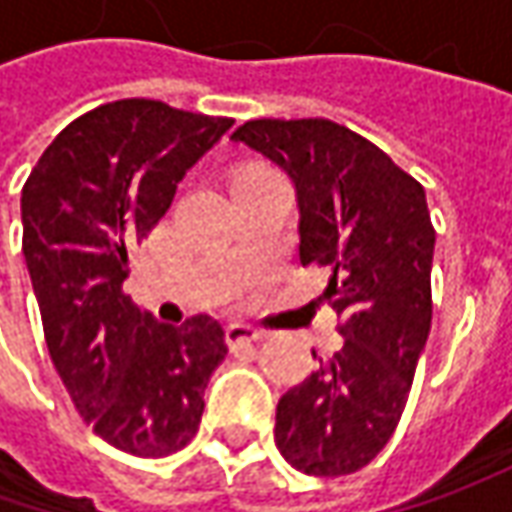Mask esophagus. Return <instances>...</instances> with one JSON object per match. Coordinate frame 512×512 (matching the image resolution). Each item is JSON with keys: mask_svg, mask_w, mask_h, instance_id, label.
I'll use <instances>...</instances> for the list:
<instances>
[{"mask_svg": "<svg viewBox=\"0 0 512 512\" xmlns=\"http://www.w3.org/2000/svg\"><path fill=\"white\" fill-rule=\"evenodd\" d=\"M225 339L230 347H236V344L262 342V339H265V330H256V327L242 325V322H233V325H227Z\"/></svg>", "mask_w": 512, "mask_h": 512, "instance_id": "esophagus-1", "label": "esophagus"}]
</instances>
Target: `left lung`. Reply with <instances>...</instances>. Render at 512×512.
I'll return each instance as SVG.
<instances>
[{"label": "left lung", "mask_w": 512, "mask_h": 512, "mask_svg": "<svg viewBox=\"0 0 512 512\" xmlns=\"http://www.w3.org/2000/svg\"><path fill=\"white\" fill-rule=\"evenodd\" d=\"M233 139L293 179L299 262L330 270L325 302L344 336L279 399L276 447L299 473L350 476L390 442L430 333L436 230L424 187L330 119H253Z\"/></svg>", "instance_id": "obj_1"}]
</instances>
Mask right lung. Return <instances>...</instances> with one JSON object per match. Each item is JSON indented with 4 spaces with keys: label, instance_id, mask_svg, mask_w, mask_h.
<instances>
[{
    "label": "right lung",
    "instance_id": "right-lung-1",
    "mask_svg": "<svg viewBox=\"0 0 512 512\" xmlns=\"http://www.w3.org/2000/svg\"><path fill=\"white\" fill-rule=\"evenodd\" d=\"M230 125L156 99L108 102L73 119L22 187V253L50 362L93 433L139 459L196 436L227 344L205 313L179 327L142 313L122 290L128 262Z\"/></svg>",
    "mask_w": 512,
    "mask_h": 512
}]
</instances>
